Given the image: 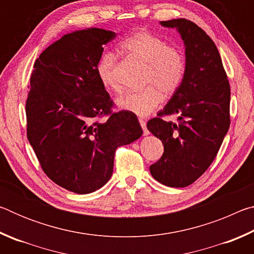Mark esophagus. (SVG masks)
Returning <instances> with one entry per match:
<instances>
[{
    "label": "esophagus",
    "mask_w": 254,
    "mask_h": 254,
    "mask_svg": "<svg viewBox=\"0 0 254 254\" xmlns=\"http://www.w3.org/2000/svg\"><path fill=\"white\" fill-rule=\"evenodd\" d=\"M140 124H141V127L143 128V134L144 135H148L149 134V131H148V128H147V122L144 121V120H142V119H140Z\"/></svg>",
    "instance_id": "obj_1"
}]
</instances>
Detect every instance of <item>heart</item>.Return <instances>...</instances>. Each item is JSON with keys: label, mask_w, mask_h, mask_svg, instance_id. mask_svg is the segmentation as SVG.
<instances>
[{"label": "heart", "mask_w": 254, "mask_h": 254, "mask_svg": "<svg viewBox=\"0 0 254 254\" xmlns=\"http://www.w3.org/2000/svg\"><path fill=\"white\" fill-rule=\"evenodd\" d=\"M122 53L145 65L141 91L128 92L117 101L120 110L131 112L140 118L148 117L160 104L162 95L171 96L178 91L186 72V60L182 51L169 47L153 33L139 30L120 44ZM117 56L110 51L101 55L96 64V75L102 86L109 91H119L114 74Z\"/></svg>", "instance_id": "obj_1"}]
</instances>
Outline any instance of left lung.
I'll list each match as a JSON object with an SVG mask.
<instances>
[{
    "label": "left lung",
    "mask_w": 254,
    "mask_h": 254,
    "mask_svg": "<svg viewBox=\"0 0 254 254\" xmlns=\"http://www.w3.org/2000/svg\"><path fill=\"white\" fill-rule=\"evenodd\" d=\"M160 24L180 34L186 72L158 118L147 124L165 148L150 173L162 185L179 188L198 179L216 157L230 127L231 89L220 53L203 29L186 19ZM166 115H178L179 123L163 122Z\"/></svg>",
    "instance_id": "obj_1"
}]
</instances>
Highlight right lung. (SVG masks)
Segmentation results:
<instances>
[{"instance_id": "right-lung-1", "label": "right lung", "mask_w": 254, "mask_h": 254, "mask_svg": "<svg viewBox=\"0 0 254 254\" xmlns=\"http://www.w3.org/2000/svg\"><path fill=\"white\" fill-rule=\"evenodd\" d=\"M115 37L100 28L67 33L42 51L30 78L28 140L45 174L76 194L104 186L115 150L143 133L135 114H112L113 102L97 78L103 46ZM104 115L109 119L98 122Z\"/></svg>"}]
</instances>
